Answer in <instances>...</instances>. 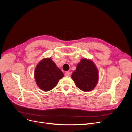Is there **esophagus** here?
<instances>
[{
	"instance_id": "1",
	"label": "esophagus",
	"mask_w": 132,
	"mask_h": 132,
	"mask_svg": "<svg viewBox=\"0 0 132 132\" xmlns=\"http://www.w3.org/2000/svg\"><path fill=\"white\" fill-rule=\"evenodd\" d=\"M65 75L68 76V77H70V76L71 75V73H70V72H69V71H66V72L65 73Z\"/></svg>"
}]
</instances>
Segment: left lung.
<instances>
[{
    "mask_svg": "<svg viewBox=\"0 0 132 132\" xmlns=\"http://www.w3.org/2000/svg\"><path fill=\"white\" fill-rule=\"evenodd\" d=\"M71 78L78 88L83 91L93 90L98 80V70L90 59L82 58L71 75Z\"/></svg>",
    "mask_w": 132,
    "mask_h": 132,
    "instance_id": "obj_1",
    "label": "left lung"
}]
</instances>
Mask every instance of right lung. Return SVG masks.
I'll use <instances>...</instances> for the list:
<instances>
[{
    "instance_id": "right-lung-1",
    "label": "right lung",
    "mask_w": 132,
    "mask_h": 132,
    "mask_svg": "<svg viewBox=\"0 0 132 132\" xmlns=\"http://www.w3.org/2000/svg\"><path fill=\"white\" fill-rule=\"evenodd\" d=\"M64 77L51 58L42 59L35 68L34 77L39 88L44 91L53 89L57 85L59 80Z\"/></svg>"
}]
</instances>
